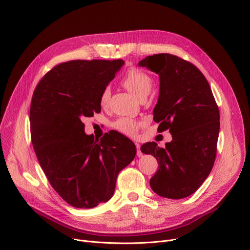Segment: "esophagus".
Returning <instances> with one entry per match:
<instances>
[{
  "label": "esophagus",
  "instance_id": "obj_1",
  "mask_svg": "<svg viewBox=\"0 0 250 250\" xmlns=\"http://www.w3.org/2000/svg\"><path fill=\"white\" fill-rule=\"evenodd\" d=\"M136 147H137V155H138V157H142V152H141V149H140V147H141V145L140 144H136Z\"/></svg>",
  "mask_w": 250,
  "mask_h": 250
}]
</instances>
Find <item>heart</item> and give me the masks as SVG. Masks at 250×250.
Masks as SVG:
<instances>
[{"mask_svg": "<svg viewBox=\"0 0 250 250\" xmlns=\"http://www.w3.org/2000/svg\"><path fill=\"white\" fill-rule=\"evenodd\" d=\"M122 83L129 92L140 99L142 97H146L151 91L153 79L146 72L137 67H130L125 74ZM109 97L110 90L109 87L106 86L99 95V104L103 107H106L109 102ZM140 126V122L129 118H120L112 124V127L114 129L128 137H136Z\"/></svg>", "mask_w": 250, "mask_h": 250, "instance_id": "obj_1", "label": "heart"}]
</instances>
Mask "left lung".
Listing matches in <instances>:
<instances>
[{"label": "left lung", "instance_id": "obj_1", "mask_svg": "<svg viewBox=\"0 0 250 250\" xmlns=\"http://www.w3.org/2000/svg\"><path fill=\"white\" fill-rule=\"evenodd\" d=\"M140 66L160 75V95L154 109L158 131L169 129L172 142L141 146L153 155L159 170L149 185L159 196L186 198L198 190L209 176L217 153L220 113L211 87L196 66L176 55L147 56Z\"/></svg>", "mask_w": 250, "mask_h": 250}]
</instances>
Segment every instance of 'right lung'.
Here are the masks:
<instances>
[{"mask_svg":"<svg viewBox=\"0 0 250 250\" xmlns=\"http://www.w3.org/2000/svg\"><path fill=\"white\" fill-rule=\"evenodd\" d=\"M125 64L72 60L48 71L33 93L31 142L58 195L75 208H93L112 197L119 173L134 160L135 144L115 130L101 140L84 132L82 120L101 112L99 95Z\"/></svg>","mask_w":250,"mask_h":250,"instance_id":"add662e5","label":"right lung"}]
</instances>
